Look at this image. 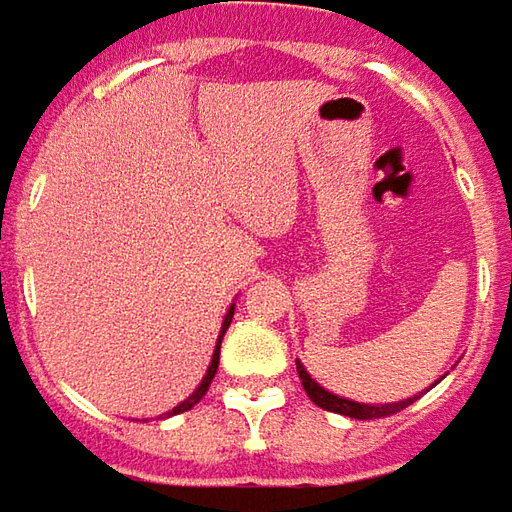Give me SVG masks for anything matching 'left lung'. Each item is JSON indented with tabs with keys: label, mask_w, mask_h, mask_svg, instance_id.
<instances>
[{
	"label": "left lung",
	"mask_w": 512,
	"mask_h": 512,
	"mask_svg": "<svg viewBox=\"0 0 512 512\" xmlns=\"http://www.w3.org/2000/svg\"><path fill=\"white\" fill-rule=\"evenodd\" d=\"M298 377H301V386L310 397L315 406H321L324 411H335V414H344V417H355V420H380V417H392L397 411H403L406 406H411L417 397H408V400H400V403H389V406H366V403H352V400H344V397H335V394L324 392L315 380H312L304 366L296 363Z\"/></svg>",
	"instance_id": "obj_1"
}]
</instances>
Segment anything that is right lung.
<instances>
[{"label": "right lung", "mask_w": 512, "mask_h": 512, "mask_svg": "<svg viewBox=\"0 0 512 512\" xmlns=\"http://www.w3.org/2000/svg\"><path fill=\"white\" fill-rule=\"evenodd\" d=\"M231 318H233V307H231V310H228V315H225V324H222V335H225V329L231 327ZM222 335H219V344H222ZM216 366H219V346H216L214 360H211V366H208V375H205V380H202V383H200V389H197V392L191 394V397H188V400H183V403H180V406H174V408H171V411H168V414H183V411H188V408H194V406H197V403H200V400H202V394L208 392V386H211V380H214V375H216Z\"/></svg>", "instance_id": "1"}]
</instances>
